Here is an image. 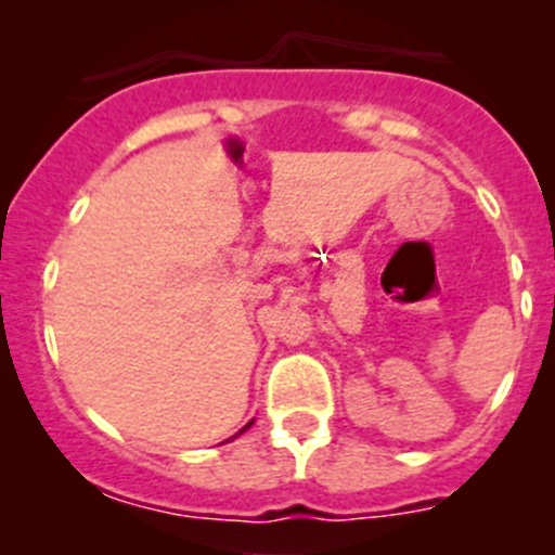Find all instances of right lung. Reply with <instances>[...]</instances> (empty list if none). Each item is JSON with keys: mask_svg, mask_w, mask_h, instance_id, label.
<instances>
[{"mask_svg": "<svg viewBox=\"0 0 555 555\" xmlns=\"http://www.w3.org/2000/svg\"><path fill=\"white\" fill-rule=\"evenodd\" d=\"M249 427H251V422H249V424H246V427H244V429H249ZM244 429H242V433H244ZM242 433H238V435H242ZM233 438H236V435H233Z\"/></svg>", "mask_w": 555, "mask_h": 555, "instance_id": "add662e5", "label": "right lung"}]
</instances>
